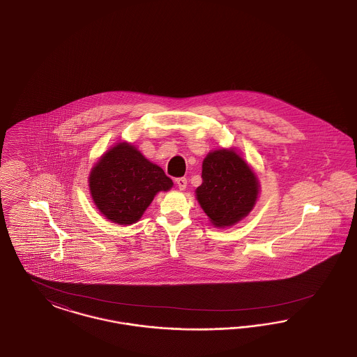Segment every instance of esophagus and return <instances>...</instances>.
I'll list each match as a JSON object with an SVG mask.
<instances>
[{
    "label": "esophagus",
    "mask_w": 357,
    "mask_h": 357,
    "mask_svg": "<svg viewBox=\"0 0 357 357\" xmlns=\"http://www.w3.org/2000/svg\"><path fill=\"white\" fill-rule=\"evenodd\" d=\"M176 184H177V188H178L180 190H184L185 188H186V184H188V181H186L185 177H178V178L176 180Z\"/></svg>",
    "instance_id": "1"
}]
</instances>
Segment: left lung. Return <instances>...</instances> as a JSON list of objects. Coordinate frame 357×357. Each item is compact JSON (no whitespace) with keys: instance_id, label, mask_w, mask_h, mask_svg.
<instances>
[{"instance_id":"obj_1","label":"left lung","mask_w":357,"mask_h":357,"mask_svg":"<svg viewBox=\"0 0 357 357\" xmlns=\"http://www.w3.org/2000/svg\"><path fill=\"white\" fill-rule=\"evenodd\" d=\"M202 184L196 190L201 208L217 227L237 224L255 205L259 183L234 149L211 152L202 162Z\"/></svg>"}]
</instances>
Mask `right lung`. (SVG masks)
I'll return each mask as SVG.
<instances>
[{
	"label": "right lung",
	"instance_id": "add662e5",
	"mask_svg": "<svg viewBox=\"0 0 357 357\" xmlns=\"http://www.w3.org/2000/svg\"><path fill=\"white\" fill-rule=\"evenodd\" d=\"M93 202L107 220L119 225L137 222L153 197L173 186L159 165L128 143H119L95 164L89 177Z\"/></svg>",
	"mask_w": 357,
	"mask_h": 357
}]
</instances>
